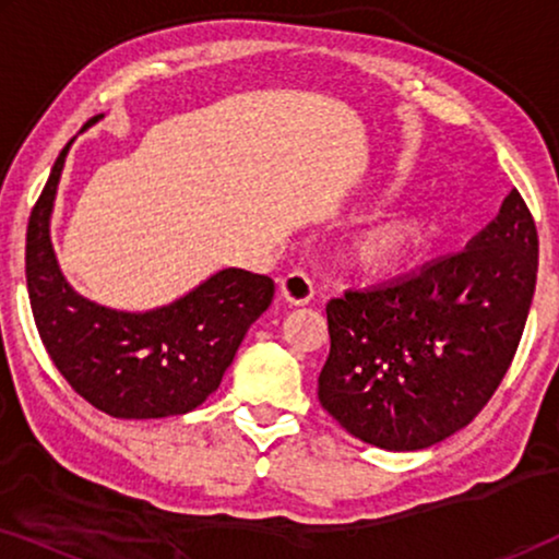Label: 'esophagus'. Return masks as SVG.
<instances>
[{
    "mask_svg": "<svg viewBox=\"0 0 559 559\" xmlns=\"http://www.w3.org/2000/svg\"><path fill=\"white\" fill-rule=\"evenodd\" d=\"M280 293L289 305H308L312 295H316V287H312V282L305 272H289L280 282Z\"/></svg>",
    "mask_w": 559,
    "mask_h": 559,
    "instance_id": "esophagus-1",
    "label": "esophagus"
}]
</instances>
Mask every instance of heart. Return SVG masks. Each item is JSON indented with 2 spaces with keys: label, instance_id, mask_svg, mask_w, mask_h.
<instances>
[{
  "label": "heart",
  "instance_id": "b5f03b06",
  "mask_svg": "<svg viewBox=\"0 0 559 559\" xmlns=\"http://www.w3.org/2000/svg\"><path fill=\"white\" fill-rule=\"evenodd\" d=\"M430 226L419 213H394L366 226L350 243V259L358 270L389 277L415 262L423 251Z\"/></svg>",
  "mask_w": 559,
  "mask_h": 559
}]
</instances>
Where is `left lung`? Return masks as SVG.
<instances>
[{"label":"left lung","mask_w":559,"mask_h":559,"mask_svg":"<svg viewBox=\"0 0 559 559\" xmlns=\"http://www.w3.org/2000/svg\"><path fill=\"white\" fill-rule=\"evenodd\" d=\"M537 226L519 190L465 251L325 305L323 409L369 445L423 450L463 430L499 389L537 285Z\"/></svg>","instance_id":"8db88e82"}]
</instances>
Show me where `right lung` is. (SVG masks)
<instances>
[{"mask_svg": "<svg viewBox=\"0 0 559 559\" xmlns=\"http://www.w3.org/2000/svg\"><path fill=\"white\" fill-rule=\"evenodd\" d=\"M71 144L52 165L27 224V293L43 346L73 392L106 415H186L218 389L249 325L270 308L274 282L228 266L147 312L114 310L75 293L50 241V213Z\"/></svg>", "mask_w": 559, "mask_h": 559, "instance_id": "right-lung-1", "label": "right lung"}]
</instances>
